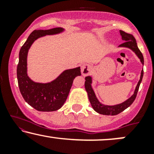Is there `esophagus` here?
<instances>
[{
    "label": "esophagus",
    "mask_w": 154,
    "mask_h": 154,
    "mask_svg": "<svg viewBox=\"0 0 154 154\" xmlns=\"http://www.w3.org/2000/svg\"><path fill=\"white\" fill-rule=\"evenodd\" d=\"M92 69V67L90 64L88 63H83L81 66V72H82V75L83 76H87L91 73Z\"/></svg>",
    "instance_id": "obj_1"
}]
</instances>
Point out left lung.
Returning <instances> with one entry per match:
<instances>
[{
	"label": "left lung",
	"instance_id": "1",
	"mask_svg": "<svg viewBox=\"0 0 154 154\" xmlns=\"http://www.w3.org/2000/svg\"><path fill=\"white\" fill-rule=\"evenodd\" d=\"M120 34L122 35V38L124 40V43H122L121 45H119V47H125L130 48L132 51H133L135 53V54L137 55V57L140 59L141 63H143V65L144 64V59H143V56L142 53L140 52V51L139 50L138 47L137 45V43H136V40L135 38L132 36V35L126 33L125 32L122 30H120ZM143 76V69L141 71V75H140V78L138 83H137V86L134 92V94L130 97V98H128V100H125L123 103L117 104V105L114 106H106L103 105V104L100 103L98 100L97 99L95 94L93 91V88H92L91 83H92V78L91 77L88 76V77H85V88L86 91L88 93V98H89L90 102L92 107L93 108V109L96 111V112L99 113L100 114H103V115H116V114H119V113H121L122 111L128 108L131 104L133 103L134 100H135L136 96H137V91H138L140 85L141 81H142Z\"/></svg>",
	"mask_w": 154,
	"mask_h": 154
}]
</instances>
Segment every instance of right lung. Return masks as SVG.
<instances>
[{
	"instance_id": "obj_1",
	"label": "right lung",
	"mask_w": 154,
	"mask_h": 154,
	"mask_svg": "<svg viewBox=\"0 0 154 154\" xmlns=\"http://www.w3.org/2000/svg\"><path fill=\"white\" fill-rule=\"evenodd\" d=\"M62 31L61 27L34 30L19 51L17 70L19 91L26 103L38 111H54L59 109L66 101L74 79L81 75L80 67H77L65 70L52 82L38 83L31 80L26 74L27 53L33 42L40 37L58 34Z\"/></svg>"
}]
</instances>
